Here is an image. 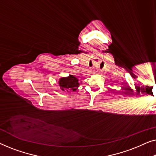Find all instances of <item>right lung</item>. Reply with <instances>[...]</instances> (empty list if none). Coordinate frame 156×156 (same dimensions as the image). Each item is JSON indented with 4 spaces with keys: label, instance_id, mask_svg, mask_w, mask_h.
I'll list each match as a JSON object with an SVG mask.
<instances>
[{
    "label": "right lung",
    "instance_id": "add662e5",
    "mask_svg": "<svg viewBox=\"0 0 156 156\" xmlns=\"http://www.w3.org/2000/svg\"><path fill=\"white\" fill-rule=\"evenodd\" d=\"M59 86L60 87L61 90L65 91H76L78 88L80 83L78 79L73 75H69L67 77H62L59 80Z\"/></svg>",
    "mask_w": 156,
    "mask_h": 156
}]
</instances>
